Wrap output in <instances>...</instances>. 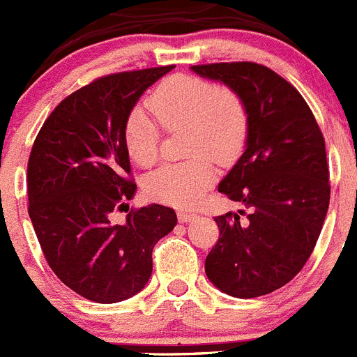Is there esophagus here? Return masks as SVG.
<instances>
[{
	"label": "esophagus",
	"instance_id": "esophagus-1",
	"mask_svg": "<svg viewBox=\"0 0 357 357\" xmlns=\"http://www.w3.org/2000/svg\"><path fill=\"white\" fill-rule=\"evenodd\" d=\"M192 219H196L195 212H188V210H181V212H178V220H181V222H191Z\"/></svg>",
	"mask_w": 357,
	"mask_h": 357
}]
</instances>
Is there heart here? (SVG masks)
Listing matches in <instances>:
<instances>
[{"mask_svg": "<svg viewBox=\"0 0 357 357\" xmlns=\"http://www.w3.org/2000/svg\"><path fill=\"white\" fill-rule=\"evenodd\" d=\"M166 131L185 130V154L191 161L162 166L149 175L145 192L165 205L192 206L215 182L210 158L229 162L242 152L249 133V114L242 98L229 87L208 80L173 75L147 100ZM126 151L137 165L152 166L159 155V126L144 107L131 110L122 130Z\"/></svg>", "mask_w": 357, "mask_h": 357, "instance_id": "1", "label": "heart"}]
</instances>
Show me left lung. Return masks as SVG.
<instances>
[{"label":"left lung","instance_id":"1","mask_svg":"<svg viewBox=\"0 0 357 357\" xmlns=\"http://www.w3.org/2000/svg\"><path fill=\"white\" fill-rule=\"evenodd\" d=\"M202 79L235 91L249 114L245 149L219 192L250 208L215 217L220 238L210 250V282L235 298L273 293L310 257L329 206L326 145L301 94L256 63L191 66Z\"/></svg>","mask_w":357,"mask_h":357}]
</instances>
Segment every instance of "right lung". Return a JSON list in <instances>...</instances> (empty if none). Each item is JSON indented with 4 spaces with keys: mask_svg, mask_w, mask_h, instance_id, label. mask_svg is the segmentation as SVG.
Wrapping results in <instances>:
<instances>
[{
    "mask_svg": "<svg viewBox=\"0 0 357 357\" xmlns=\"http://www.w3.org/2000/svg\"><path fill=\"white\" fill-rule=\"evenodd\" d=\"M172 70L124 71L75 91L43 122L31 149L28 210L36 238L61 282L96 303L140 293L151 278L154 245L176 226L175 210L158 203L130 212L122 224L112 220L137 192L126 176L124 122Z\"/></svg>",
    "mask_w": 357,
    "mask_h": 357,
    "instance_id": "add662e5",
    "label": "right lung"
}]
</instances>
